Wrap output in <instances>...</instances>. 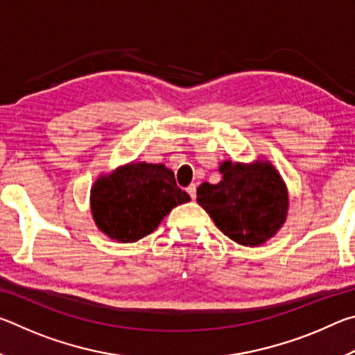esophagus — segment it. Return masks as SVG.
Masks as SVG:
<instances>
[{
	"mask_svg": "<svg viewBox=\"0 0 355 355\" xmlns=\"http://www.w3.org/2000/svg\"><path fill=\"white\" fill-rule=\"evenodd\" d=\"M196 191H197V186H196V183H191L188 188H186V192H188V194L191 196V199L194 200L196 199Z\"/></svg>",
	"mask_w": 355,
	"mask_h": 355,
	"instance_id": "obj_1",
	"label": "esophagus"
}]
</instances>
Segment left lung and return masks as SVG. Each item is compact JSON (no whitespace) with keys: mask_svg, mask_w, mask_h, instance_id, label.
Here are the masks:
<instances>
[{"mask_svg":"<svg viewBox=\"0 0 355 355\" xmlns=\"http://www.w3.org/2000/svg\"><path fill=\"white\" fill-rule=\"evenodd\" d=\"M218 184L202 183L197 202L233 241L255 248L284 227L290 199L284 178L268 159L222 161Z\"/></svg>","mask_w":355,"mask_h":355,"instance_id":"1","label":"left lung"}]
</instances>
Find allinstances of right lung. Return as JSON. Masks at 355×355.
<instances>
[{"instance_id": "add662e5", "label": "right lung", "mask_w": 355, "mask_h": 355, "mask_svg": "<svg viewBox=\"0 0 355 355\" xmlns=\"http://www.w3.org/2000/svg\"><path fill=\"white\" fill-rule=\"evenodd\" d=\"M189 200L164 164H123L100 175L91 188L95 225L119 243L147 236L173 208Z\"/></svg>"}]
</instances>
